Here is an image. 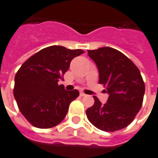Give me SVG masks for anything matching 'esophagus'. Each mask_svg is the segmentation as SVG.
Here are the masks:
<instances>
[{
    "label": "esophagus",
    "mask_w": 158,
    "mask_h": 158,
    "mask_svg": "<svg viewBox=\"0 0 158 158\" xmlns=\"http://www.w3.org/2000/svg\"><path fill=\"white\" fill-rule=\"evenodd\" d=\"M80 96H81V97H85V96H86V94L84 93H80Z\"/></svg>",
    "instance_id": "obj_1"
}]
</instances>
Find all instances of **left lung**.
<instances>
[{
    "label": "left lung",
    "mask_w": 158,
    "mask_h": 158,
    "mask_svg": "<svg viewBox=\"0 0 158 158\" xmlns=\"http://www.w3.org/2000/svg\"><path fill=\"white\" fill-rule=\"evenodd\" d=\"M87 52L98 66V83L109 94L105 105L93 97L94 105L86 110L88 120L104 131L113 132L128 126L143 105L145 85L140 71L114 48L106 47Z\"/></svg>",
    "instance_id": "obj_1"
}]
</instances>
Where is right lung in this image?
<instances>
[{
  "label": "right lung",
  "instance_id": "right-lung-1",
  "mask_svg": "<svg viewBox=\"0 0 158 158\" xmlns=\"http://www.w3.org/2000/svg\"><path fill=\"white\" fill-rule=\"evenodd\" d=\"M84 52L61 46L43 48L22 64L15 77L14 96L26 119L34 127H54L65 118L78 90L66 91L58 85L72 60Z\"/></svg>",
  "mask_w": 158,
  "mask_h": 158
}]
</instances>
